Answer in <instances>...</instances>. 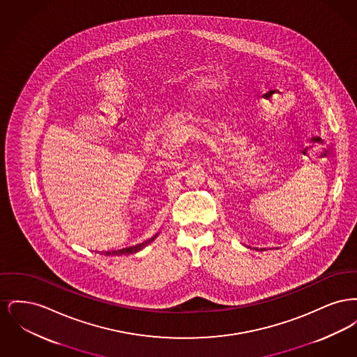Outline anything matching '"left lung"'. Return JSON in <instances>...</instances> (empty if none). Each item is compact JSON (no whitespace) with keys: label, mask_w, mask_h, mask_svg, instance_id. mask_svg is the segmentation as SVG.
<instances>
[{"label":"left lung","mask_w":357,"mask_h":357,"mask_svg":"<svg viewBox=\"0 0 357 357\" xmlns=\"http://www.w3.org/2000/svg\"><path fill=\"white\" fill-rule=\"evenodd\" d=\"M249 248H250V246H249ZM255 250H258V248H255ZM259 250H266V249H264V248H261V249H259Z\"/></svg>","instance_id":"8db88e82"}]
</instances>
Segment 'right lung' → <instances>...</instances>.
Listing matches in <instances>:
<instances>
[{"mask_svg":"<svg viewBox=\"0 0 357 357\" xmlns=\"http://www.w3.org/2000/svg\"><path fill=\"white\" fill-rule=\"evenodd\" d=\"M158 234L159 233H156L153 237L150 238V239H147V241H144V242H142V243H137V245H134V246H128V248H123V249H115V250H107V252H100L102 255H132V253H136V252H139V250H142L143 248H146L149 243H151L155 238L158 237ZM99 253V252H98Z\"/></svg>","mask_w":357,"mask_h":357,"instance_id":"add662e5","label":"right lung"}]
</instances>
